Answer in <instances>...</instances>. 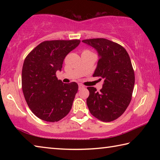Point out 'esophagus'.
Returning <instances> with one entry per match:
<instances>
[{
  "label": "esophagus",
  "instance_id": "1",
  "mask_svg": "<svg viewBox=\"0 0 160 160\" xmlns=\"http://www.w3.org/2000/svg\"><path fill=\"white\" fill-rule=\"evenodd\" d=\"M78 88H79V90H82V89L85 88V86L82 85V84H79V85H78Z\"/></svg>",
  "mask_w": 160,
  "mask_h": 160
}]
</instances>
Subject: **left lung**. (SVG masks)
Masks as SVG:
<instances>
[{
	"instance_id": "1",
	"label": "left lung",
	"mask_w": 160,
	"mask_h": 160,
	"mask_svg": "<svg viewBox=\"0 0 160 160\" xmlns=\"http://www.w3.org/2000/svg\"><path fill=\"white\" fill-rule=\"evenodd\" d=\"M94 47L99 59L93 77L104 79L99 92L88 87L87 104L91 114L104 122L114 121L123 114L131 101L135 73L131 58L122 46L104 38L82 40Z\"/></svg>"
}]
</instances>
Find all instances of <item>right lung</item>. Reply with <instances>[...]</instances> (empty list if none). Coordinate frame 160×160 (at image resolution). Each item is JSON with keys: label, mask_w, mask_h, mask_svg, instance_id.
I'll return each mask as SVG.
<instances>
[{"label": "right lung", "mask_w": 160, "mask_h": 160, "mask_svg": "<svg viewBox=\"0 0 160 160\" xmlns=\"http://www.w3.org/2000/svg\"><path fill=\"white\" fill-rule=\"evenodd\" d=\"M80 40H51L37 46L24 61L22 88L28 107L43 121L57 122L70 112L78 85L56 77L64 58Z\"/></svg>", "instance_id": "add662e5"}]
</instances>
